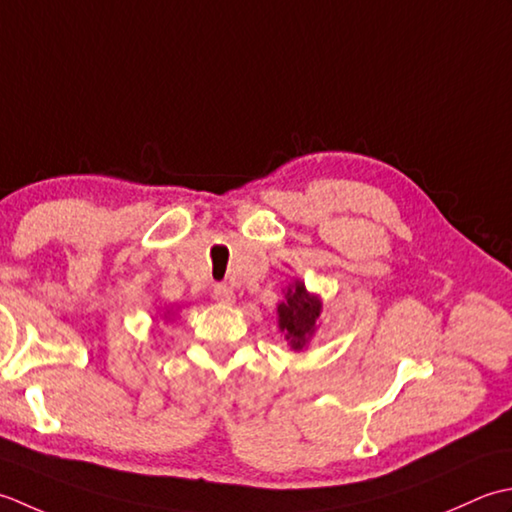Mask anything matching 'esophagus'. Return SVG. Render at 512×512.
<instances>
[{
	"label": "esophagus",
	"mask_w": 512,
	"mask_h": 512,
	"mask_svg": "<svg viewBox=\"0 0 512 512\" xmlns=\"http://www.w3.org/2000/svg\"><path fill=\"white\" fill-rule=\"evenodd\" d=\"M212 298H214L216 302H221V305H234V302H236L234 289L229 287V285H214Z\"/></svg>",
	"instance_id": "esophagus-1"
}]
</instances>
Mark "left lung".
I'll return each instance as SVG.
<instances>
[{"mask_svg": "<svg viewBox=\"0 0 512 512\" xmlns=\"http://www.w3.org/2000/svg\"><path fill=\"white\" fill-rule=\"evenodd\" d=\"M322 302L309 294L305 283L294 280L285 291V300L278 305V327L285 331L291 349L302 351L316 333Z\"/></svg>", "mask_w": 512, "mask_h": 512, "instance_id": "1", "label": "left lung"}]
</instances>
